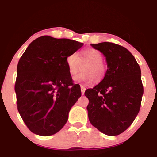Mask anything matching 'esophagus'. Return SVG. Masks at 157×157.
<instances>
[{"instance_id":"esophagus-1","label":"esophagus","mask_w":157,"mask_h":157,"mask_svg":"<svg viewBox=\"0 0 157 157\" xmlns=\"http://www.w3.org/2000/svg\"><path fill=\"white\" fill-rule=\"evenodd\" d=\"M81 94H82V95H83L85 93L86 88L84 86H81Z\"/></svg>"}]
</instances>
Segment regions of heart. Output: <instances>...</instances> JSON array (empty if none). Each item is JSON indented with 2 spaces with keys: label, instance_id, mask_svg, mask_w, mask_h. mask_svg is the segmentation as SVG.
Returning a JSON list of instances; mask_svg holds the SVG:
<instances>
[{
  "label": "heart",
  "instance_id": "b5f03b06",
  "mask_svg": "<svg viewBox=\"0 0 157 157\" xmlns=\"http://www.w3.org/2000/svg\"><path fill=\"white\" fill-rule=\"evenodd\" d=\"M81 57L79 59L76 53H71L66 57V63L71 74H77L80 68V62L87 61L83 67V72L75 76L76 81H85L91 83L95 80L100 82L104 78L106 74V68L103 63V55L99 51L95 48H89L81 52Z\"/></svg>",
  "mask_w": 157,
  "mask_h": 157
}]
</instances>
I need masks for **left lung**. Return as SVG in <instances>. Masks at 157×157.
I'll return each instance as SVG.
<instances>
[{
  "mask_svg": "<svg viewBox=\"0 0 157 157\" xmlns=\"http://www.w3.org/2000/svg\"><path fill=\"white\" fill-rule=\"evenodd\" d=\"M91 45L104 55L108 68L104 78L84 93L89 101V119L101 132L117 136L129 127L140 110L144 94L141 69L134 56L120 45Z\"/></svg>",
  "mask_w": 157,
  "mask_h": 157,
  "instance_id": "obj_1",
  "label": "left lung"
}]
</instances>
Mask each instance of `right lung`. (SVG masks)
I'll use <instances>...</instances> for the list:
<instances>
[{"mask_svg": "<svg viewBox=\"0 0 157 157\" xmlns=\"http://www.w3.org/2000/svg\"><path fill=\"white\" fill-rule=\"evenodd\" d=\"M83 44L44 36L32 41L17 66L15 83L17 108L29 129L48 136L59 132L81 96L74 84L66 57Z\"/></svg>", "mask_w": 157, "mask_h": 157, "instance_id": "obj_1", "label": "right lung"}]
</instances>
